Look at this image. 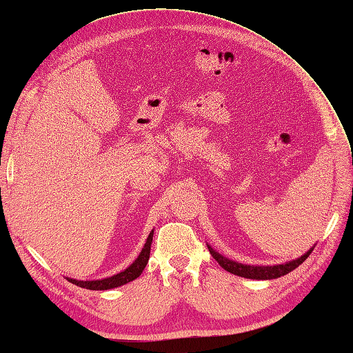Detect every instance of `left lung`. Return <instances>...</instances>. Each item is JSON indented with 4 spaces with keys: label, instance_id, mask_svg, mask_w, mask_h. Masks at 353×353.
Here are the masks:
<instances>
[{
    "label": "left lung",
    "instance_id": "left-lung-1",
    "mask_svg": "<svg viewBox=\"0 0 353 353\" xmlns=\"http://www.w3.org/2000/svg\"><path fill=\"white\" fill-rule=\"evenodd\" d=\"M208 250L212 254L214 259L220 263L223 270L235 274V276L244 277V279H253V280H271V279H279L281 276H286V274H289L290 271L298 268V266L303 263L308 256H310L313 248H310V250H308L305 254L298 257V259H295V261L280 263V265H272V266H257V265L238 263L235 261L228 259V257H225V256H221L210 245H208Z\"/></svg>",
    "mask_w": 353,
    "mask_h": 353
}]
</instances>
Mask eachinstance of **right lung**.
I'll use <instances>...</instances> for the list:
<instances>
[{
    "instance_id": "obj_1",
    "label": "right lung",
    "mask_w": 353,
    "mask_h": 353,
    "mask_svg": "<svg viewBox=\"0 0 353 353\" xmlns=\"http://www.w3.org/2000/svg\"><path fill=\"white\" fill-rule=\"evenodd\" d=\"M152 235L154 230L150 232V235L147 238V243H145L142 252L139 253V256L136 257V261L125 268L124 271L115 274V276L108 277V279H101V280H74V279H67L73 285L83 288V289H90V290H108V289H114L118 286H123L128 281H133L134 279H137L142 274L143 268L147 266L148 259H150V252H151V243H152Z\"/></svg>"
}]
</instances>
